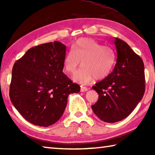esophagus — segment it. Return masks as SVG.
Here are the masks:
<instances>
[{"label":"esophagus","instance_id":"obj_1","mask_svg":"<svg viewBox=\"0 0 155 155\" xmlns=\"http://www.w3.org/2000/svg\"><path fill=\"white\" fill-rule=\"evenodd\" d=\"M88 90H89V89L87 87H82V86H81V92H84V91H87Z\"/></svg>","mask_w":155,"mask_h":155}]
</instances>
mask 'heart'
<instances>
[{"label": "heart", "instance_id": "b5f03b06", "mask_svg": "<svg viewBox=\"0 0 155 155\" xmlns=\"http://www.w3.org/2000/svg\"><path fill=\"white\" fill-rule=\"evenodd\" d=\"M116 61L114 50L103 46L92 39L82 38L72 46L65 54L64 68L68 74H73L81 65L82 68L73 75L72 80L86 85L94 80H102L111 74Z\"/></svg>", "mask_w": 155, "mask_h": 155}]
</instances>
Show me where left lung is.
Masks as SVG:
<instances>
[{"instance_id": "8db88e82", "label": "left lung", "mask_w": 155, "mask_h": 155, "mask_svg": "<svg viewBox=\"0 0 155 155\" xmlns=\"http://www.w3.org/2000/svg\"><path fill=\"white\" fill-rule=\"evenodd\" d=\"M114 44L117 61L114 70L92 87L98 94V100L91 108L100 119L109 123L128 116L145 92L142 59L123 40L116 38Z\"/></svg>"}]
</instances>
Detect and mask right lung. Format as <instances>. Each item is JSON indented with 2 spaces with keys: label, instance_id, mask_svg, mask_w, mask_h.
I'll list each match as a JSON object with an SVG mask.
<instances>
[{
  "label": "right lung",
  "instance_id": "right-lung-1",
  "mask_svg": "<svg viewBox=\"0 0 155 155\" xmlns=\"http://www.w3.org/2000/svg\"><path fill=\"white\" fill-rule=\"evenodd\" d=\"M66 48L59 41L28 50L12 69L9 97L25 120L49 127L60 119L68 97L80 91V86L63 72Z\"/></svg>",
  "mask_w": 155,
  "mask_h": 155
}]
</instances>
